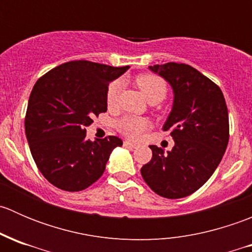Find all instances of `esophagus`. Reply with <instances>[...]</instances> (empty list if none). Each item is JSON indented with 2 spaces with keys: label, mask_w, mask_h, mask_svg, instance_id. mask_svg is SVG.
Segmentation results:
<instances>
[{
  "label": "esophagus",
  "mask_w": 252,
  "mask_h": 252,
  "mask_svg": "<svg viewBox=\"0 0 252 252\" xmlns=\"http://www.w3.org/2000/svg\"><path fill=\"white\" fill-rule=\"evenodd\" d=\"M124 146L126 147H130V149H135L136 146H138V145L135 144V142H131V141H124Z\"/></svg>",
  "instance_id": "esophagus-1"
}]
</instances>
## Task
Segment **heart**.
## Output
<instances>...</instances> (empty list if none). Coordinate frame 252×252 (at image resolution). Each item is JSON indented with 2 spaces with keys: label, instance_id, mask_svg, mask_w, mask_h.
I'll return each mask as SVG.
<instances>
[{
  "label": "heart",
  "instance_id": "b5f03b06",
  "mask_svg": "<svg viewBox=\"0 0 252 252\" xmlns=\"http://www.w3.org/2000/svg\"><path fill=\"white\" fill-rule=\"evenodd\" d=\"M136 84L140 88L145 97L149 102L156 101L159 102L164 98L167 94V84L162 78L154 74H141L135 79ZM121 80H114L108 85L106 93V101L108 107L116 106L118 101L119 91H121ZM150 128V122L142 117L126 116L117 122V129L130 139L140 138L145 130Z\"/></svg>",
  "mask_w": 252,
  "mask_h": 252
}]
</instances>
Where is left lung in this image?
Returning <instances> with one entry per match:
<instances>
[{
  "label": "left lung",
  "instance_id": "left-lung-1",
  "mask_svg": "<svg viewBox=\"0 0 252 252\" xmlns=\"http://www.w3.org/2000/svg\"><path fill=\"white\" fill-rule=\"evenodd\" d=\"M173 90V105L163 130L171 131L172 151L151 145L152 158L141 175L157 195L180 199L202 187L220 164L228 140L229 119L220 89L184 63L150 65Z\"/></svg>",
  "mask_w": 252,
  "mask_h": 252
}]
</instances>
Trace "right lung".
<instances>
[{"mask_svg": "<svg viewBox=\"0 0 252 252\" xmlns=\"http://www.w3.org/2000/svg\"><path fill=\"white\" fill-rule=\"evenodd\" d=\"M129 69L89 61L53 68L35 83L28 102L25 135L37 168L58 189L80 191L96 182L123 141L86 139L93 117L107 111L111 81Z\"/></svg>", "mask_w": 252, "mask_h": 252, "instance_id": "obj_1", "label": "right lung"}]
</instances>
